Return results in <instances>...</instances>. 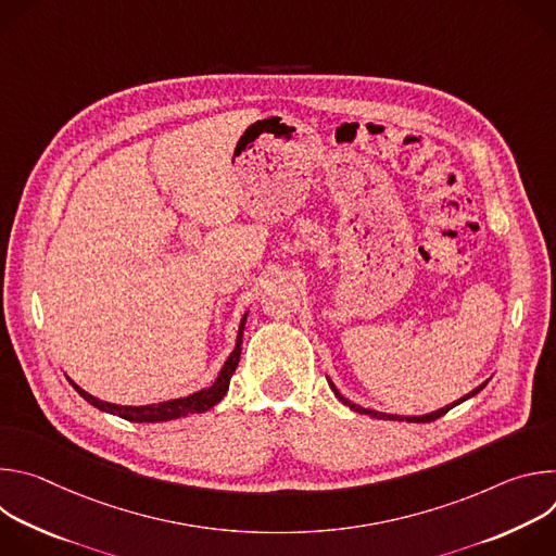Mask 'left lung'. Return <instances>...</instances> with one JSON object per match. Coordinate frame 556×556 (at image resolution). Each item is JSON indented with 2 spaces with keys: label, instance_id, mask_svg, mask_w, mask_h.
Wrapping results in <instances>:
<instances>
[{
  "label": "left lung",
  "instance_id": "obj_1",
  "mask_svg": "<svg viewBox=\"0 0 556 556\" xmlns=\"http://www.w3.org/2000/svg\"><path fill=\"white\" fill-rule=\"evenodd\" d=\"M489 382V380H486ZM486 382H482L480 387H475L470 393H466V395H462L459 401H455V403H451V405H446V407H442V409H438V412H431V414H425V416H393V414H380V412H371V409H365V407H358V405H354V403H350L345 395L334 387V382L330 380V387H332V391H334V395L337 399L343 403V405H348L350 409H354L356 414H367V416H371V418H378V420H407V422H433V420H438V418H442L446 412H451L455 405H459V403H464V401H468V399H472L475 393H480L484 387H486Z\"/></svg>",
  "mask_w": 556,
  "mask_h": 556
}]
</instances>
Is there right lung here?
Instances as JSON below:
<instances>
[{
	"label": "right lung",
	"mask_w": 556,
	"mask_h": 556,
	"mask_svg": "<svg viewBox=\"0 0 556 556\" xmlns=\"http://www.w3.org/2000/svg\"><path fill=\"white\" fill-rule=\"evenodd\" d=\"M249 314V312H247ZM247 314L242 316V324L240 330H237V341H235V350L230 352V356L226 358L224 367L219 369L215 382L206 389H200L191 395H185V399H176V401H165V403H157V405H142V407H127V405H112L105 401L94 399L88 391H84L76 382L70 380V384L78 391L81 399H86L92 407L114 414L118 418H125L129 422H167V420H176L182 416H191V414H202L211 407H215L228 391L230 384V376L237 369V363H240V354H242V334H244V324H247Z\"/></svg>",
	"instance_id": "right-lung-1"
}]
</instances>
